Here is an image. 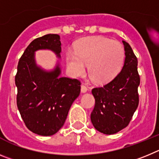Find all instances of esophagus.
<instances>
[{"instance_id":"34e87169","label":"esophagus","mask_w":159,"mask_h":159,"mask_svg":"<svg viewBox=\"0 0 159 159\" xmlns=\"http://www.w3.org/2000/svg\"><path fill=\"white\" fill-rule=\"evenodd\" d=\"M87 90H88V88H87V87L85 86V85H84V84H82V85H81V93H86Z\"/></svg>"}]
</instances>
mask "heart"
Wrapping results in <instances>:
<instances>
[{
  "label": "heart",
  "mask_w": 159,
  "mask_h": 159,
  "mask_svg": "<svg viewBox=\"0 0 159 159\" xmlns=\"http://www.w3.org/2000/svg\"><path fill=\"white\" fill-rule=\"evenodd\" d=\"M124 56V48L119 41L104 37H89L77 43L74 52L66 53V62L73 76L82 75L85 65H88L91 80L96 83H104L120 71Z\"/></svg>",
  "instance_id": "1"
}]
</instances>
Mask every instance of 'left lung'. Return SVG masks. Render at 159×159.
<instances>
[{
    "mask_svg": "<svg viewBox=\"0 0 159 159\" xmlns=\"http://www.w3.org/2000/svg\"><path fill=\"white\" fill-rule=\"evenodd\" d=\"M123 43L125 60L121 71L108 84L92 90L95 106L91 122L97 131L106 135L126 128L139 105L138 60L131 46L125 41Z\"/></svg>",
    "mask_w": 159,
    "mask_h": 159,
    "instance_id": "obj_1",
    "label": "left lung"
}]
</instances>
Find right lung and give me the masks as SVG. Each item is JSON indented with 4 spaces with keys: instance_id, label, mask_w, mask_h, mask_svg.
I'll use <instances>...</instances> for the list:
<instances>
[{
    "instance_id": "1",
    "label": "right lung",
    "mask_w": 159,
    "mask_h": 159,
    "mask_svg": "<svg viewBox=\"0 0 159 159\" xmlns=\"http://www.w3.org/2000/svg\"><path fill=\"white\" fill-rule=\"evenodd\" d=\"M39 50H51L60 58V36L48 34L37 38L24 51L15 77L16 104L27 128L37 135L49 136L63 126L73 102L79 96L81 82L60 77L58 62L51 71L37 66L35 52Z\"/></svg>"
}]
</instances>
